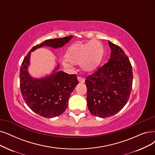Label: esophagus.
<instances>
[{"instance_id": "esophagus-1", "label": "esophagus", "mask_w": 155, "mask_h": 155, "mask_svg": "<svg viewBox=\"0 0 155 155\" xmlns=\"http://www.w3.org/2000/svg\"><path fill=\"white\" fill-rule=\"evenodd\" d=\"M78 81H79V83H84V81H85L84 79L83 78H81V77H78Z\"/></svg>"}]
</instances>
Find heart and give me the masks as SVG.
<instances>
[{
	"label": "heart",
	"instance_id": "heart-1",
	"mask_svg": "<svg viewBox=\"0 0 155 155\" xmlns=\"http://www.w3.org/2000/svg\"><path fill=\"white\" fill-rule=\"evenodd\" d=\"M104 49L102 43L97 40L86 43L76 42L67 49L62 64L65 67H71L72 64H79L85 72L95 71L101 64Z\"/></svg>",
	"mask_w": 155,
	"mask_h": 155
}]
</instances>
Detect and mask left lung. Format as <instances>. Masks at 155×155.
<instances>
[{
	"label": "left lung",
	"instance_id": "1",
	"mask_svg": "<svg viewBox=\"0 0 155 155\" xmlns=\"http://www.w3.org/2000/svg\"><path fill=\"white\" fill-rule=\"evenodd\" d=\"M111 49L108 62L86 78L87 106L95 116H113L124 107L131 94L132 67L124 51L108 41Z\"/></svg>",
	"mask_w": 155,
	"mask_h": 155
}]
</instances>
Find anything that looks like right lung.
<instances>
[{
	"instance_id": "obj_1",
	"label": "right lung",
	"mask_w": 155,
	"mask_h": 155,
	"mask_svg": "<svg viewBox=\"0 0 155 155\" xmlns=\"http://www.w3.org/2000/svg\"><path fill=\"white\" fill-rule=\"evenodd\" d=\"M72 35L62 38L46 40L34 46L24 58L20 68V81L21 94L27 106L34 113L48 118L62 114L66 110L71 93L79 83L76 74L58 71L59 65L52 73L40 79L31 77L28 72L30 53L36 49L49 46L62 47Z\"/></svg>"
}]
</instances>
